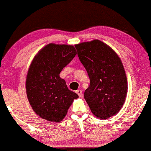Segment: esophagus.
I'll return each mask as SVG.
<instances>
[{"label": "esophagus", "instance_id": "1", "mask_svg": "<svg viewBox=\"0 0 151 151\" xmlns=\"http://www.w3.org/2000/svg\"><path fill=\"white\" fill-rule=\"evenodd\" d=\"M76 93H77L78 95L80 97H81L82 95H83V92H82V90H78L76 91Z\"/></svg>", "mask_w": 151, "mask_h": 151}]
</instances>
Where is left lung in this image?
Segmentation results:
<instances>
[{
  "mask_svg": "<svg viewBox=\"0 0 151 151\" xmlns=\"http://www.w3.org/2000/svg\"><path fill=\"white\" fill-rule=\"evenodd\" d=\"M75 47L90 80L84 97L92 113L101 120L116 115L125 101L128 88L120 57L99 40L81 42Z\"/></svg>",
  "mask_w": 151,
  "mask_h": 151,
  "instance_id": "left-lung-1",
  "label": "left lung"
}]
</instances>
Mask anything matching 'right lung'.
<instances>
[{
  "instance_id": "obj_1",
  "label": "right lung",
  "mask_w": 151,
  "mask_h": 151,
  "mask_svg": "<svg viewBox=\"0 0 151 151\" xmlns=\"http://www.w3.org/2000/svg\"><path fill=\"white\" fill-rule=\"evenodd\" d=\"M73 45L50 43L35 56L26 81L27 95L34 112L50 122H60L78 95L61 78V70L76 55Z\"/></svg>"
}]
</instances>
